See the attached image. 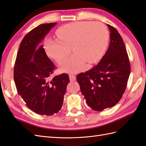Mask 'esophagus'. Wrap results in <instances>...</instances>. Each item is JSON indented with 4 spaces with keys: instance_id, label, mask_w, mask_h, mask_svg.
Listing matches in <instances>:
<instances>
[{
    "instance_id": "obj_1",
    "label": "esophagus",
    "mask_w": 146,
    "mask_h": 146,
    "mask_svg": "<svg viewBox=\"0 0 146 146\" xmlns=\"http://www.w3.org/2000/svg\"><path fill=\"white\" fill-rule=\"evenodd\" d=\"M69 79H70V81H74V80H76V76L72 75V74H70Z\"/></svg>"
}]
</instances>
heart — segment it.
Masks as SVG:
<instances>
[{"label": "heart", "mask_w": 146, "mask_h": 146, "mask_svg": "<svg viewBox=\"0 0 146 146\" xmlns=\"http://www.w3.org/2000/svg\"><path fill=\"white\" fill-rule=\"evenodd\" d=\"M58 40L48 38L45 51L51 58L61 63L68 56L72 48L75 54L61 65L63 72L76 73L90 64L100 60L107 48L109 31L104 23L77 22L66 24L56 31Z\"/></svg>", "instance_id": "1"}]
</instances>
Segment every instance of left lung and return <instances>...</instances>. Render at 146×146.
I'll list each match as a JSON object with an SVG mask.
<instances>
[{
  "mask_svg": "<svg viewBox=\"0 0 146 146\" xmlns=\"http://www.w3.org/2000/svg\"><path fill=\"white\" fill-rule=\"evenodd\" d=\"M107 25L110 31L108 51L97 66L77 76L87 104L98 111L119 102L126 90L131 71L121 36L114 27Z\"/></svg>",
  "mask_w": 146,
  "mask_h": 146,
  "instance_id": "obj_1",
  "label": "left lung"
}]
</instances>
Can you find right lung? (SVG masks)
Masks as SVG:
<instances>
[{"label": "right lung", "instance_id": "right-lung-1", "mask_svg": "<svg viewBox=\"0 0 146 146\" xmlns=\"http://www.w3.org/2000/svg\"><path fill=\"white\" fill-rule=\"evenodd\" d=\"M56 25L41 24L25 36L14 67L13 78L18 94L28 108L41 115L50 116L59 112L70 82L66 74L51 79L55 66L42 45L39 46Z\"/></svg>", "mask_w": 146, "mask_h": 146}]
</instances>
